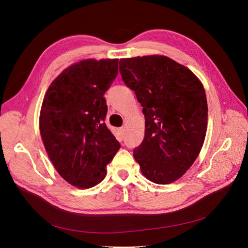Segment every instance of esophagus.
Listing matches in <instances>:
<instances>
[{
    "instance_id": "obj_1",
    "label": "esophagus",
    "mask_w": 248,
    "mask_h": 248,
    "mask_svg": "<svg viewBox=\"0 0 248 248\" xmlns=\"http://www.w3.org/2000/svg\"><path fill=\"white\" fill-rule=\"evenodd\" d=\"M119 133H120V135H121L122 137H124V127L119 128Z\"/></svg>"
}]
</instances>
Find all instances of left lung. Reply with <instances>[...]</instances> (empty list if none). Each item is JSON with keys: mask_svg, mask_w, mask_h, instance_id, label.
Wrapping results in <instances>:
<instances>
[{"mask_svg": "<svg viewBox=\"0 0 248 248\" xmlns=\"http://www.w3.org/2000/svg\"><path fill=\"white\" fill-rule=\"evenodd\" d=\"M120 73L146 119L145 138L134 158L147 179L170 184L186 173L203 146L208 120L204 87L191 70L166 56L121 59Z\"/></svg>", "mask_w": 248, "mask_h": 248, "instance_id": "8db88e82", "label": "left lung"}]
</instances>
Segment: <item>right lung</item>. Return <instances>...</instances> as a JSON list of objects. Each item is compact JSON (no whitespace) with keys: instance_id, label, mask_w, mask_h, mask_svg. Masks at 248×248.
Segmentation results:
<instances>
[{"instance_id":"1","label":"right lung","mask_w":248,"mask_h":248,"mask_svg":"<svg viewBox=\"0 0 248 248\" xmlns=\"http://www.w3.org/2000/svg\"><path fill=\"white\" fill-rule=\"evenodd\" d=\"M119 59H87L51 83L40 113V133L59 175L78 188L101 182L121 144L108 128L104 93L117 76Z\"/></svg>"}]
</instances>
